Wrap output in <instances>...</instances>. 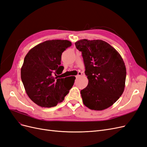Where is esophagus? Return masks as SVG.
Returning <instances> with one entry per match:
<instances>
[{"label": "esophagus", "mask_w": 147, "mask_h": 147, "mask_svg": "<svg viewBox=\"0 0 147 147\" xmlns=\"http://www.w3.org/2000/svg\"><path fill=\"white\" fill-rule=\"evenodd\" d=\"M82 73L81 72H78V75H77V76H76V78H79L80 77L82 76Z\"/></svg>", "instance_id": "obj_1"}]
</instances>
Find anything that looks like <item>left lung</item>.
<instances>
[{
	"label": "left lung",
	"mask_w": 147,
	"mask_h": 147,
	"mask_svg": "<svg viewBox=\"0 0 147 147\" xmlns=\"http://www.w3.org/2000/svg\"><path fill=\"white\" fill-rule=\"evenodd\" d=\"M75 44L82 53L88 79V86L81 90L84 105L94 110L110 107L125 87L126 69L121 55L101 40L82 39Z\"/></svg>",
	"instance_id": "left-lung-1"
}]
</instances>
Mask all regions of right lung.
I'll list each match as a JSON object with an SVG mask.
<instances>
[{
  "mask_svg": "<svg viewBox=\"0 0 147 147\" xmlns=\"http://www.w3.org/2000/svg\"><path fill=\"white\" fill-rule=\"evenodd\" d=\"M71 45L67 40H47L32 48L24 57L21 69L22 82L29 98L42 107L61 103L74 85L75 77H56L64 69L61 65L62 53Z\"/></svg>",
  "mask_w": 147,
  "mask_h": 147,
  "instance_id": "1",
  "label": "right lung"
}]
</instances>
